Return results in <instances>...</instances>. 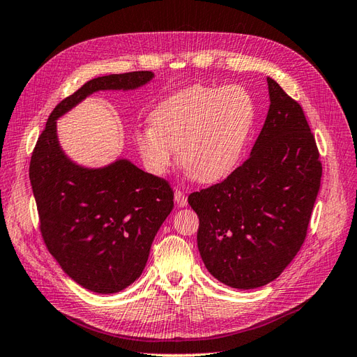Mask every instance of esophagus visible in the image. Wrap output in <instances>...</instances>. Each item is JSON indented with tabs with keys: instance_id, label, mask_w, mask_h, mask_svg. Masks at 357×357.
I'll return each mask as SVG.
<instances>
[{
	"instance_id": "obj_1",
	"label": "esophagus",
	"mask_w": 357,
	"mask_h": 357,
	"mask_svg": "<svg viewBox=\"0 0 357 357\" xmlns=\"http://www.w3.org/2000/svg\"><path fill=\"white\" fill-rule=\"evenodd\" d=\"M174 199H176L177 207H186V205H188V198L181 190L174 192Z\"/></svg>"
}]
</instances>
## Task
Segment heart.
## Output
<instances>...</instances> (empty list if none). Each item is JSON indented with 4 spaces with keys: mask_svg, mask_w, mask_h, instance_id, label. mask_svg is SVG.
<instances>
[{
    "mask_svg": "<svg viewBox=\"0 0 357 357\" xmlns=\"http://www.w3.org/2000/svg\"><path fill=\"white\" fill-rule=\"evenodd\" d=\"M137 134L146 167L160 176L178 160L199 183H218L236 169L255 123V102L241 86L193 84L162 100Z\"/></svg>",
    "mask_w": 357,
    "mask_h": 357,
    "instance_id": "1",
    "label": "heart"
}]
</instances>
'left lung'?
Masks as SVG:
<instances>
[{
  "instance_id": "1",
  "label": "left lung",
  "mask_w": 357,
  "mask_h": 357,
  "mask_svg": "<svg viewBox=\"0 0 357 357\" xmlns=\"http://www.w3.org/2000/svg\"><path fill=\"white\" fill-rule=\"evenodd\" d=\"M269 110L250 156L218 185L193 192L198 248L208 273L234 289L271 283L305 240L321 178L302 107L271 77Z\"/></svg>"
}]
</instances>
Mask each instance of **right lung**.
Here are the masks:
<instances>
[{"mask_svg":"<svg viewBox=\"0 0 357 357\" xmlns=\"http://www.w3.org/2000/svg\"><path fill=\"white\" fill-rule=\"evenodd\" d=\"M152 71L110 74L84 83L50 113L29 164L40 231L70 278L95 294H116L142 275L160 225L174 208L168 181L131 160L88 168L59 144L56 121L100 91H134Z\"/></svg>","mask_w":357,"mask_h":357,"instance_id":"1","label":"right lung"}]
</instances>
